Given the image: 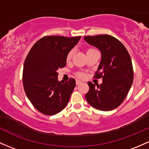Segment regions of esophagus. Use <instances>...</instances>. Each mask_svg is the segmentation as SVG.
Instances as JSON below:
<instances>
[{"instance_id": "34e87169", "label": "esophagus", "mask_w": 149, "mask_h": 149, "mask_svg": "<svg viewBox=\"0 0 149 149\" xmlns=\"http://www.w3.org/2000/svg\"><path fill=\"white\" fill-rule=\"evenodd\" d=\"M81 81L80 80H76V84L77 85H79V84H81Z\"/></svg>"}]
</instances>
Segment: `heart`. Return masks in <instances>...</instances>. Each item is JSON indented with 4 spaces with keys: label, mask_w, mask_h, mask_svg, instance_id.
Segmentation results:
<instances>
[{
    "label": "heart",
    "mask_w": 149,
    "mask_h": 149,
    "mask_svg": "<svg viewBox=\"0 0 149 149\" xmlns=\"http://www.w3.org/2000/svg\"><path fill=\"white\" fill-rule=\"evenodd\" d=\"M90 49H93L92 48H90L88 49L87 51L90 50ZM73 55H74V49H71V50L70 51V52L68 53V55H67V60H70L72 59V57ZM77 76L79 77L80 78H84V74H82V73H78L77 74Z\"/></svg>",
    "instance_id": "obj_1"
}]
</instances>
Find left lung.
<instances>
[{"label":"left lung","instance_id":"left-lung-1","mask_svg":"<svg viewBox=\"0 0 149 149\" xmlns=\"http://www.w3.org/2000/svg\"><path fill=\"white\" fill-rule=\"evenodd\" d=\"M89 44L102 52L98 70L94 78H102L103 82H88L89 92L85 94L88 103L101 111L116 109L125 100L134 80L131 57L124 45L109 35L84 36Z\"/></svg>","mask_w":149,"mask_h":149}]
</instances>
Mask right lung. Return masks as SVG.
<instances>
[{"label":"right lung","instance_id":"obj_1","mask_svg":"<svg viewBox=\"0 0 149 149\" xmlns=\"http://www.w3.org/2000/svg\"><path fill=\"white\" fill-rule=\"evenodd\" d=\"M80 38L45 36L33 45L25 58L24 90L32 104L43 114H56L68 104L76 83L73 78L59 81L57 71L65 68L68 53Z\"/></svg>","mask_w":149,"mask_h":149}]
</instances>
